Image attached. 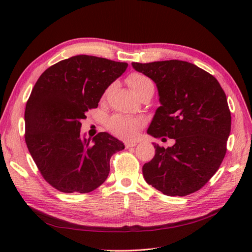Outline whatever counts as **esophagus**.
Listing matches in <instances>:
<instances>
[{
	"instance_id": "34e87169",
	"label": "esophagus",
	"mask_w": 252,
	"mask_h": 252,
	"mask_svg": "<svg viewBox=\"0 0 252 252\" xmlns=\"http://www.w3.org/2000/svg\"><path fill=\"white\" fill-rule=\"evenodd\" d=\"M137 145V142H125L126 149H130V147H134Z\"/></svg>"
}]
</instances>
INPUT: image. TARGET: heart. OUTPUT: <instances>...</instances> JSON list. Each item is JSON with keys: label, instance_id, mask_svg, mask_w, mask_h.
Masks as SVG:
<instances>
[{"label": "heart", "instance_id": "1", "mask_svg": "<svg viewBox=\"0 0 252 252\" xmlns=\"http://www.w3.org/2000/svg\"><path fill=\"white\" fill-rule=\"evenodd\" d=\"M127 83L134 95L139 96L146 91L154 92L152 81L141 73H131L127 78ZM143 126V121L139 118L124 114H114L107 121V128L115 137L125 140H132L137 137Z\"/></svg>", "mask_w": 252, "mask_h": 252}]
</instances>
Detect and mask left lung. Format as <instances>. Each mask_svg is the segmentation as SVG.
<instances>
[{"mask_svg": "<svg viewBox=\"0 0 252 252\" xmlns=\"http://www.w3.org/2000/svg\"><path fill=\"white\" fill-rule=\"evenodd\" d=\"M156 83L159 107L147 133L168 137L167 149L154 144L155 156L143 176L165 195L184 197L203 187L221 164L231 131V112L217 79L194 64L170 60L131 63Z\"/></svg>", "mask_w": 252, "mask_h": 252, "instance_id": "1", "label": "left lung"}]
</instances>
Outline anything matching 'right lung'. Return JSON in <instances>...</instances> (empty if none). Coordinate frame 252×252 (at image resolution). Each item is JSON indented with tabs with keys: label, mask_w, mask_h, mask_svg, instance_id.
<instances>
[{
	"label": "right lung",
	"mask_w": 252,
	"mask_h": 252,
	"mask_svg": "<svg viewBox=\"0 0 252 252\" xmlns=\"http://www.w3.org/2000/svg\"><path fill=\"white\" fill-rule=\"evenodd\" d=\"M127 63L92 55L61 61L41 73L27 102L26 143L44 179L62 192L87 193L107 180L110 158L124 143L108 132L80 133L85 112L97 108Z\"/></svg>",
	"instance_id": "obj_1"
}]
</instances>
